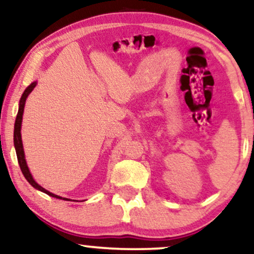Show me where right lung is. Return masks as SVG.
I'll list each match as a JSON object with an SVG mask.
<instances>
[{
  "instance_id": "obj_1",
  "label": "right lung",
  "mask_w": 254,
  "mask_h": 254,
  "mask_svg": "<svg viewBox=\"0 0 254 254\" xmlns=\"http://www.w3.org/2000/svg\"><path fill=\"white\" fill-rule=\"evenodd\" d=\"M36 85L37 83L34 81V83L29 85L28 87L25 88V91L23 92L22 97H21V100H19V107H18V113H17V117H16V121H15V129H14V144H15V149H16V155H17V160H18V164H19V168H21L23 175L28 181L29 183L31 184L32 187L35 188V189L39 190V191H43L45 192L47 195L51 196V197H55V198H58V199H64V200H70L68 198H63V197L58 196V195H55V193H52L50 191H48L47 189H44V188L39 186V184L36 182L34 180V177L30 174V170H29L28 166H26V161H25V156H24V150H23V144H22V136H21V126H22V119H23V112H24V105H25V100L26 98H28V95L31 93V91L34 90Z\"/></svg>"
}]
</instances>
